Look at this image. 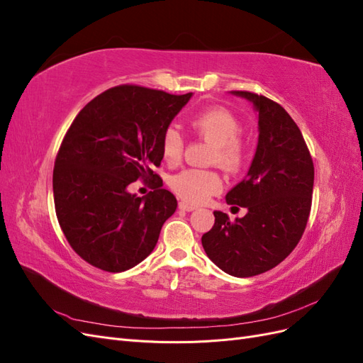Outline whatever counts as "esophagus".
Returning a JSON list of instances; mask_svg holds the SVG:
<instances>
[{"mask_svg":"<svg viewBox=\"0 0 363 363\" xmlns=\"http://www.w3.org/2000/svg\"><path fill=\"white\" fill-rule=\"evenodd\" d=\"M179 208H180V211H184V212H192V211H195L196 207L194 204L186 203V201H180L179 203Z\"/></svg>","mask_w":363,"mask_h":363,"instance_id":"1","label":"esophagus"}]
</instances>
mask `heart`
Segmentation results:
<instances>
[{
	"label": "heart",
	"instance_id": "obj_1",
	"mask_svg": "<svg viewBox=\"0 0 363 363\" xmlns=\"http://www.w3.org/2000/svg\"><path fill=\"white\" fill-rule=\"evenodd\" d=\"M192 128L206 140L212 142L211 160L225 171L236 172L247 159V147L238 135L240 124L235 115L223 107L207 108L191 118ZM162 157L171 167L180 163L184 150V139L179 130L169 127L162 136ZM169 188L180 199L189 203H204L223 188L219 174L212 169H184L169 179Z\"/></svg>",
	"mask_w": 363,
	"mask_h": 363
}]
</instances>
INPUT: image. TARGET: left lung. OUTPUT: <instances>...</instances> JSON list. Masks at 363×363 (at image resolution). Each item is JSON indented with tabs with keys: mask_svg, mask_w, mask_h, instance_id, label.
<instances>
[{
	"mask_svg": "<svg viewBox=\"0 0 363 363\" xmlns=\"http://www.w3.org/2000/svg\"><path fill=\"white\" fill-rule=\"evenodd\" d=\"M232 94L252 103L259 113L255 159L245 179L225 195L227 204L248 212L232 223L215 211V224L201 244L224 272L252 277L277 267L300 242L311 213L315 171L298 125L280 104L247 91Z\"/></svg>",
	"mask_w": 363,
	"mask_h": 363,
	"instance_id": "8db88e82",
	"label": "left lung"
}]
</instances>
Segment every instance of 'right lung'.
Listing matches in <instances>:
<instances>
[{"mask_svg":"<svg viewBox=\"0 0 363 363\" xmlns=\"http://www.w3.org/2000/svg\"><path fill=\"white\" fill-rule=\"evenodd\" d=\"M191 96L121 84L72 121L54 162V206L65 238L92 267L127 271L155 250L177 200L152 168L163 159L164 130ZM139 178L155 191L130 194L128 184Z\"/></svg>","mask_w":363,"mask_h":363,"instance_id":"1","label":"right lung"}]
</instances>
